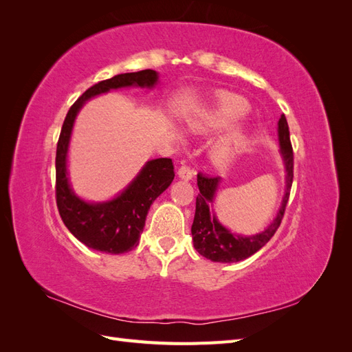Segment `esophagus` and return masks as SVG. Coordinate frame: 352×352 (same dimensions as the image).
Segmentation results:
<instances>
[{
	"mask_svg": "<svg viewBox=\"0 0 352 352\" xmlns=\"http://www.w3.org/2000/svg\"><path fill=\"white\" fill-rule=\"evenodd\" d=\"M194 168H190L189 166H186V164H184V166H180V168L177 170V175H179V177L180 179H184V180H190L194 177Z\"/></svg>",
	"mask_w": 352,
	"mask_h": 352,
	"instance_id": "esophagus-1",
	"label": "esophagus"
}]
</instances>
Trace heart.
Wrapping results in <instances>:
<instances>
[{
    "instance_id": "heart-1",
    "label": "heart",
    "mask_w": 352,
    "mask_h": 352,
    "mask_svg": "<svg viewBox=\"0 0 352 352\" xmlns=\"http://www.w3.org/2000/svg\"><path fill=\"white\" fill-rule=\"evenodd\" d=\"M247 111L248 102L239 95L221 94L210 109L199 113L189 123L195 131L219 129V127H226L238 122ZM243 142L245 138L241 132H230L220 138L212 146V157L217 163L226 164L241 151Z\"/></svg>"
}]
</instances>
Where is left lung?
I'll return each instance as SVG.
<instances>
[{
	"instance_id": "1",
	"label": "left lung",
	"mask_w": 352,
	"mask_h": 352,
	"mask_svg": "<svg viewBox=\"0 0 352 352\" xmlns=\"http://www.w3.org/2000/svg\"><path fill=\"white\" fill-rule=\"evenodd\" d=\"M278 133H279V145H280V154L286 168V192L282 201L280 210L278 211V216L270 223L269 228L263 230L261 233L252 236H242L232 233L228 230L214 216V212L209 211L212 206V199H214L217 186L220 184V177H210L202 173H198L197 184L199 188V194L197 197L195 204V217L192 228V239L195 250L211 261L219 263H235L251 257L252 254L257 252L267 243L272 236L279 229L280 221L285 214V208L289 199V190L292 186L294 179V151L292 144L289 138V126H287L285 114L280 116L278 123Z\"/></svg>"
}]
</instances>
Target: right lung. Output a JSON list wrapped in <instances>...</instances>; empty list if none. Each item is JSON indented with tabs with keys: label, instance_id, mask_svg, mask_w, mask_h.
<instances>
[{
	"label": "right lung",
	"instance_id": "1",
	"mask_svg": "<svg viewBox=\"0 0 352 352\" xmlns=\"http://www.w3.org/2000/svg\"><path fill=\"white\" fill-rule=\"evenodd\" d=\"M158 80L155 70L146 69L123 73L101 80L85 91L74 102L63 123L56 154V199L66 228L88 248L123 254L140 242L145 219L151 204L175 179L172 158H155L148 162L123 192L105 202H87L74 195L67 177V150L73 123L85 101L126 87L153 88Z\"/></svg>",
	"mask_w": 352,
	"mask_h": 352
}]
</instances>
